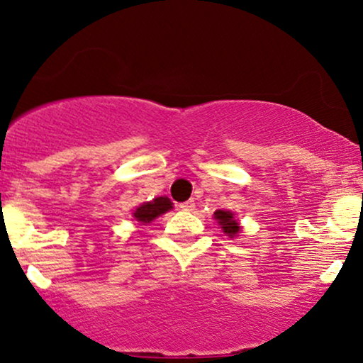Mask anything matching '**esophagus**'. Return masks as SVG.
Instances as JSON below:
<instances>
[{"label":"esophagus","mask_w":363,"mask_h":363,"mask_svg":"<svg viewBox=\"0 0 363 363\" xmlns=\"http://www.w3.org/2000/svg\"><path fill=\"white\" fill-rule=\"evenodd\" d=\"M179 208H181L182 211H192L196 208L194 199H189V201H186V203H181V204H179Z\"/></svg>","instance_id":"esophagus-1"}]
</instances>
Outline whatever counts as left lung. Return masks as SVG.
<instances>
[{"mask_svg":"<svg viewBox=\"0 0 363 363\" xmlns=\"http://www.w3.org/2000/svg\"><path fill=\"white\" fill-rule=\"evenodd\" d=\"M214 218L218 219L219 226L223 228V231L226 233L229 238H233V236L238 235V231H240V226H238V223L235 221V219H233V214L229 213V211L218 209L214 213Z\"/></svg>","mask_w":363,"mask_h":363,"instance_id":"left-lung-1","label":"left lung"}]
</instances>
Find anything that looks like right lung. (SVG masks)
Here are the masks:
<instances>
[{"mask_svg": "<svg viewBox=\"0 0 363 363\" xmlns=\"http://www.w3.org/2000/svg\"><path fill=\"white\" fill-rule=\"evenodd\" d=\"M169 209H172V203L167 197H155L152 203H144L137 208L134 213V218L139 223H150L160 214L167 213Z\"/></svg>", "mask_w": 363, "mask_h": 363, "instance_id": "1", "label": "right lung"}]
</instances>
